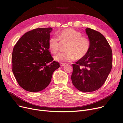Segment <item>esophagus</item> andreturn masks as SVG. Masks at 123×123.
I'll use <instances>...</instances> for the list:
<instances>
[{
    "instance_id": "obj_1",
    "label": "esophagus",
    "mask_w": 123,
    "mask_h": 123,
    "mask_svg": "<svg viewBox=\"0 0 123 123\" xmlns=\"http://www.w3.org/2000/svg\"><path fill=\"white\" fill-rule=\"evenodd\" d=\"M60 65H61V67H63V66H64L65 65V63L61 62V63H60Z\"/></svg>"
}]
</instances>
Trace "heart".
I'll return each instance as SVG.
<instances>
[{"label":"heart","instance_id":"b5f03b06","mask_svg":"<svg viewBox=\"0 0 123 123\" xmlns=\"http://www.w3.org/2000/svg\"><path fill=\"white\" fill-rule=\"evenodd\" d=\"M61 42H69L66 48L67 52H59L54 56V60L58 62H71L75 58L80 59L84 58L90 49L89 39L82 36L81 33L72 28L63 30L58 33V37L53 36L49 39V49L52 53L59 50Z\"/></svg>","mask_w":123,"mask_h":123}]
</instances>
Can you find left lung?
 <instances>
[{
    "mask_svg": "<svg viewBox=\"0 0 123 123\" xmlns=\"http://www.w3.org/2000/svg\"><path fill=\"white\" fill-rule=\"evenodd\" d=\"M90 47L85 56L73 64L71 80L78 90L84 92L94 91L105 83L112 69V52L101 33L86 29Z\"/></svg>",
    "mask_w": 123,
    "mask_h": 123,
    "instance_id": "8db88e82",
    "label": "left lung"
}]
</instances>
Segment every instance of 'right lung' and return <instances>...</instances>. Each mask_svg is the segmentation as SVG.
<instances>
[{"instance_id": "right-lung-1", "label": "right lung", "mask_w": 123, "mask_h": 123, "mask_svg": "<svg viewBox=\"0 0 123 123\" xmlns=\"http://www.w3.org/2000/svg\"><path fill=\"white\" fill-rule=\"evenodd\" d=\"M51 28H37L25 33L15 45L12 52V71L20 86L36 92L51 82L55 70L60 67L53 61L49 49Z\"/></svg>"}]
</instances>
